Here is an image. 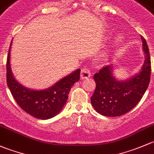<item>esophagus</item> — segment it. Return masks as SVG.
Masks as SVG:
<instances>
[{"label":"esophagus","instance_id":"1","mask_svg":"<svg viewBox=\"0 0 154 154\" xmlns=\"http://www.w3.org/2000/svg\"><path fill=\"white\" fill-rule=\"evenodd\" d=\"M90 76V70L88 67H84L81 71V79H85Z\"/></svg>","mask_w":154,"mask_h":154}]
</instances>
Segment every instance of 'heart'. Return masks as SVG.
<instances>
[{
  "label": "heart",
  "instance_id": "obj_1",
  "mask_svg": "<svg viewBox=\"0 0 154 154\" xmlns=\"http://www.w3.org/2000/svg\"><path fill=\"white\" fill-rule=\"evenodd\" d=\"M123 40V37L121 35H117L115 37V39H114V42L116 44H119V43L122 42Z\"/></svg>",
  "mask_w": 154,
  "mask_h": 154
}]
</instances>
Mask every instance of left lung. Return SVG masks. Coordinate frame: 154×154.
I'll use <instances>...</instances> for the list:
<instances>
[{
  "label": "left lung",
  "instance_id": "1",
  "mask_svg": "<svg viewBox=\"0 0 154 154\" xmlns=\"http://www.w3.org/2000/svg\"><path fill=\"white\" fill-rule=\"evenodd\" d=\"M145 61L139 72L125 80L113 75V66L107 65L94 75L96 87L91 97L93 107L101 115L115 117L131 111L140 101L148 88L151 63L146 41L141 36Z\"/></svg>",
  "mask_w": 154,
  "mask_h": 154
}]
</instances>
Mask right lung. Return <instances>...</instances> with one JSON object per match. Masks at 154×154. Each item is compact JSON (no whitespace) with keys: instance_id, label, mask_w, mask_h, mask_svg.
Masks as SVG:
<instances>
[{"instance_id":"right-lung-1","label":"right lung","mask_w":154,"mask_h":154,"mask_svg":"<svg viewBox=\"0 0 154 154\" xmlns=\"http://www.w3.org/2000/svg\"><path fill=\"white\" fill-rule=\"evenodd\" d=\"M6 62V82L11 93L19 107L39 119H49L61 111L68 99L71 88L80 79V69L60 79L53 86L44 90H32L23 86L16 80L10 64V50Z\"/></svg>"}]
</instances>
